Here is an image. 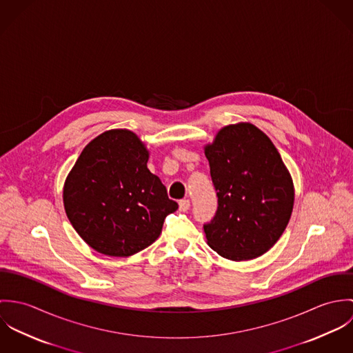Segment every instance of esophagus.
Segmentation results:
<instances>
[{
    "instance_id": "34e87169",
    "label": "esophagus",
    "mask_w": 353,
    "mask_h": 353,
    "mask_svg": "<svg viewBox=\"0 0 353 353\" xmlns=\"http://www.w3.org/2000/svg\"><path fill=\"white\" fill-rule=\"evenodd\" d=\"M190 208V201L189 200H181L179 201V210L181 212H188Z\"/></svg>"
}]
</instances>
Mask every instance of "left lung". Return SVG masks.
Instances as JSON below:
<instances>
[{"label": "left lung", "instance_id": "obj_1", "mask_svg": "<svg viewBox=\"0 0 353 353\" xmlns=\"http://www.w3.org/2000/svg\"><path fill=\"white\" fill-rule=\"evenodd\" d=\"M217 210L203 231L210 249L248 261L268 252L292 213V178L270 139L249 122L224 126L205 147Z\"/></svg>", "mask_w": 353, "mask_h": 353}]
</instances>
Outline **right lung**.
Returning a JSON list of instances; mask_svg holds the SVG:
<instances>
[{
	"instance_id": "obj_1",
	"label": "right lung",
	"mask_w": 353,
	"mask_h": 353,
	"mask_svg": "<svg viewBox=\"0 0 353 353\" xmlns=\"http://www.w3.org/2000/svg\"><path fill=\"white\" fill-rule=\"evenodd\" d=\"M150 152L128 129L107 130L76 160L63 185L69 221L94 250L129 256L159 238L167 214L178 209L147 167Z\"/></svg>"
}]
</instances>
